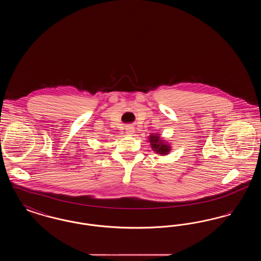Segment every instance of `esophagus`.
I'll list each match as a JSON object with an SVG mask.
<instances>
[{
  "mask_svg": "<svg viewBox=\"0 0 261 261\" xmlns=\"http://www.w3.org/2000/svg\"><path fill=\"white\" fill-rule=\"evenodd\" d=\"M135 128L132 126V125H127L126 126V128H125V130H126V133L127 134H129V135H131V134H133L134 132H135V130H134Z\"/></svg>",
  "mask_w": 261,
  "mask_h": 261,
  "instance_id": "34e87169",
  "label": "esophagus"
}]
</instances>
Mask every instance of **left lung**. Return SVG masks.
Segmentation results:
<instances>
[{
    "instance_id": "left-lung-1",
    "label": "left lung",
    "mask_w": 261,
    "mask_h": 261,
    "mask_svg": "<svg viewBox=\"0 0 261 261\" xmlns=\"http://www.w3.org/2000/svg\"><path fill=\"white\" fill-rule=\"evenodd\" d=\"M149 142L150 143L151 149H153L158 154L165 155L170 151V147L168 144H165L159 134H151L149 138Z\"/></svg>"
}]
</instances>
